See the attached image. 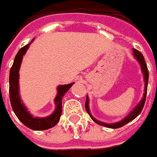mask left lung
Listing matches in <instances>:
<instances>
[{
  "instance_id": "8db88e82",
  "label": "left lung",
  "mask_w": 157,
  "mask_h": 157,
  "mask_svg": "<svg viewBox=\"0 0 157 157\" xmlns=\"http://www.w3.org/2000/svg\"><path fill=\"white\" fill-rule=\"evenodd\" d=\"M134 56L136 57L138 61L140 62L141 65V68H142V72L144 73V81H145V87H144V97L141 100V101L139 103V105L134 109V111L130 113L128 117H126L123 120H122L121 122H118V123H112V124H107V123H104L100 122V121H97V120L94 118L93 117L91 116L90 112V109H89V99L88 97H86V101H85V109H86V112H88V114L90 115V117H91V119L93 120L94 122H95L96 123H98L101 126L107 127V128H121V127L124 126L125 124H127L128 123H129L130 121L134 120L135 117H137L140 113L141 112V111L143 110V107H144V103H145V99H146V93H147V86H148V80H149V71H148L147 65H146V63L144 61V56L142 55V53L140 52H139L136 49H134Z\"/></svg>"
}]
</instances>
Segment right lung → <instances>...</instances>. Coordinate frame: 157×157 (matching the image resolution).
I'll return each mask as SVG.
<instances>
[{
  "label": "right lung",
  "mask_w": 157,
  "mask_h": 157,
  "mask_svg": "<svg viewBox=\"0 0 157 157\" xmlns=\"http://www.w3.org/2000/svg\"><path fill=\"white\" fill-rule=\"evenodd\" d=\"M33 41V40H32ZM31 41V42H32ZM30 42V43H31ZM29 43V44H30ZM29 44L24 45L20 49L17 53L14 62L9 73V97L12 108L16 114L17 117L22 123L28 127L29 128L33 130H45L54 127L58 123L60 117L62 115V100L64 94L73 86V84L60 85L57 88V95L55 99V104L56 105L55 112L51 116L44 118L33 117L29 113L27 109L21 102L18 93V70H19L21 62L23 59V56L29 46Z\"/></svg>",
  "instance_id": "add662e5"
}]
</instances>
